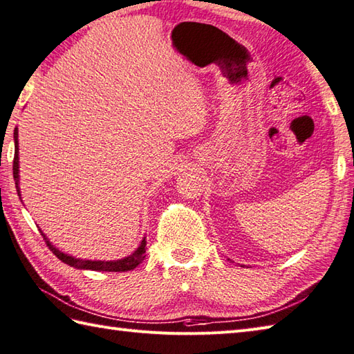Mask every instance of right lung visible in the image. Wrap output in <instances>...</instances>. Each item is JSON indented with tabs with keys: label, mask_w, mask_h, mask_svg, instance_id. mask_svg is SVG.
<instances>
[{
	"label": "right lung",
	"mask_w": 354,
	"mask_h": 354,
	"mask_svg": "<svg viewBox=\"0 0 354 354\" xmlns=\"http://www.w3.org/2000/svg\"><path fill=\"white\" fill-rule=\"evenodd\" d=\"M13 138H15V158H13V179H15V185H17V192L19 194V187H18V178H19V161H18V129L15 127L13 132ZM21 196V194H19ZM41 234L45 240V243L50 248V251L56 255V257L70 265L73 268L77 269H91V270H104V272H127V270H132L137 268L140 263L145 260V252H146V239L142 240L141 245L138 246V250L135 251L133 254H131L129 257L122 259V260H115V261H93V260H80V259H74L71 255H66L64 252H61L59 250H56L55 246L50 243V240L45 237L44 232L41 231Z\"/></svg>",
	"instance_id": "1"
}]
</instances>
